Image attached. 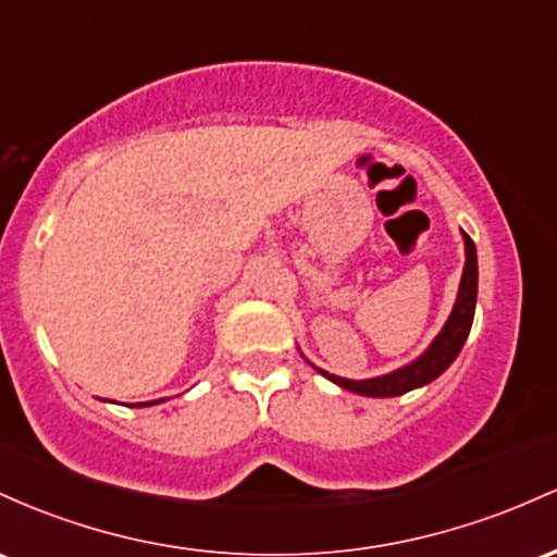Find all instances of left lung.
Here are the masks:
<instances>
[{
    "label": "left lung",
    "instance_id": "left-lung-1",
    "mask_svg": "<svg viewBox=\"0 0 557 557\" xmlns=\"http://www.w3.org/2000/svg\"><path fill=\"white\" fill-rule=\"evenodd\" d=\"M463 242H466V265H463V278H460L458 299H455L447 323L442 326L440 334H436V339L431 342L429 349L421 355V358L408 362V366L397 368V371L384 373V376L362 379V381L334 376V373L323 371V368L312 366V362L310 366L315 368L321 376L334 381L336 386H342V389L355 392V395H362V397H397L410 389H418V386H426L436 376H442V373L453 366V360L458 358L460 349H463L468 334H471L473 310H476V292H479L476 245H473V239L466 234V231H463Z\"/></svg>",
    "mask_w": 557,
    "mask_h": 557
}]
</instances>
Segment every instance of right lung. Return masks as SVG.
Segmentation results:
<instances>
[{
	"label": "right lung",
	"instance_id": "1",
	"mask_svg": "<svg viewBox=\"0 0 557 557\" xmlns=\"http://www.w3.org/2000/svg\"><path fill=\"white\" fill-rule=\"evenodd\" d=\"M158 403H162V399H154V403H139V408H144V405H158Z\"/></svg>",
	"mask_w": 557,
	"mask_h": 557
}]
</instances>
